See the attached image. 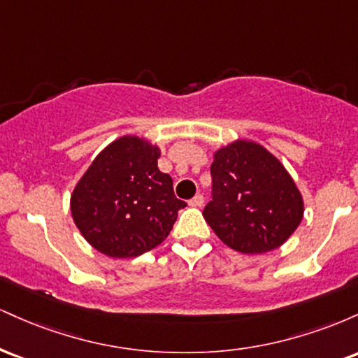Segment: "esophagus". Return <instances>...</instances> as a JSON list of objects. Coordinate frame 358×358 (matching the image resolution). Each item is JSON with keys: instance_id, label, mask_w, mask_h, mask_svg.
Returning a JSON list of instances; mask_svg holds the SVG:
<instances>
[{"instance_id": "34e87169", "label": "esophagus", "mask_w": 358, "mask_h": 358, "mask_svg": "<svg viewBox=\"0 0 358 358\" xmlns=\"http://www.w3.org/2000/svg\"><path fill=\"white\" fill-rule=\"evenodd\" d=\"M188 203H190L192 207H202V205H203V195H200V193H199V195L193 196V199Z\"/></svg>"}]
</instances>
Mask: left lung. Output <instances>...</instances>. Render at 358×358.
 Returning <instances> with one entry per match:
<instances>
[{
	"label": "left lung",
	"instance_id": "8db88e82",
	"mask_svg": "<svg viewBox=\"0 0 358 358\" xmlns=\"http://www.w3.org/2000/svg\"><path fill=\"white\" fill-rule=\"evenodd\" d=\"M213 199L203 219L242 254L281 248L301 224L305 202L293 176L264 146L236 139L213 151Z\"/></svg>",
	"mask_w": 358,
	"mask_h": 358
}]
</instances>
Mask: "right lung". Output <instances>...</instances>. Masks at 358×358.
<instances>
[{"mask_svg": "<svg viewBox=\"0 0 358 358\" xmlns=\"http://www.w3.org/2000/svg\"><path fill=\"white\" fill-rule=\"evenodd\" d=\"M159 148L136 134L109 143L73 187L71 213L82 237L114 259L155 249L173 229L180 208L173 180L158 168Z\"/></svg>", "mask_w": 358, "mask_h": 358, "instance_id": "obj_1", "label": "right lung"}]
</instances>
